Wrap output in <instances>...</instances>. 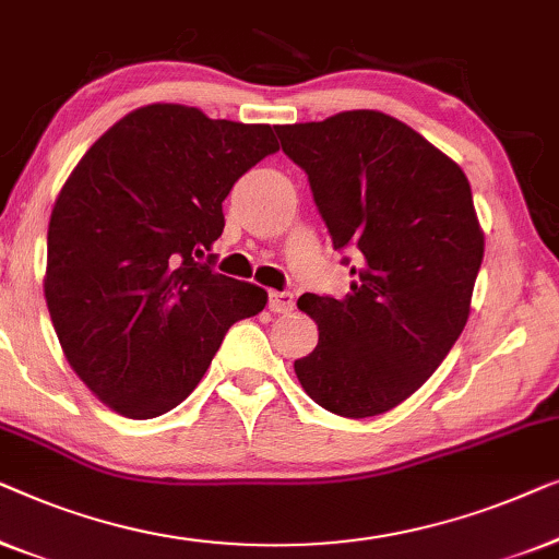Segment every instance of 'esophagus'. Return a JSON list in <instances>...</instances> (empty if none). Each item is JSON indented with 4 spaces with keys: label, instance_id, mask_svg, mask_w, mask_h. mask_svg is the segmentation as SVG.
Returning a JSON list of instances; mask_svg holds the SVG:
<instances>
[{
    "label": "esophagus",
    "instance_id": "34e87169",
    "mask_svg": "<svg viewBox=\"0 0 559 559\" xmlns=\"http://www.w3.org/2000/svg\"><path fill=\"white\" fill-rule=\"evenodd\" d=\"M269 309L273 313H290L294 311V294L290 290H271Z\"/></svg>",
    "mask_w": 559,
    "mask_h": 559
}]
</instances>
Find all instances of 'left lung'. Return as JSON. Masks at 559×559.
<instances>
[{"instance_id":"8db88e82","label":"left lung","mask_w":559,"mask_h":559,"mask_svg":"<svg viewBox=\"0 0 559 559\" xmlns=\"http://www.w3.org/2000/svg\"><path fill=\"white\" fill-rule=\"evenodd\" d=\"M276 133L309 175L334 250L359 263L344 298H298L319 344L294 361L296 377L329 413H388L436 372L468 321L484 261L471 185L451 156L382 111Z\"/></svg>"}]
</instances>
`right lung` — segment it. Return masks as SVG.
<instances>
[{
  "label": "right lung",
  "instance_id": "1",
  "mask_svg": "<svg viewBox=\"0 0 559 559\" xmlns=\"http://www.w3.org/2000/svg\"><path fill=\"white\" fill-rule=\"evenodd\" d=\"M269 123L152 104L116 121L70 171L47 227L45 301L68 365L123 418L169 413L235 321L269 294L198 263L223 200L263 156Z\"/></svg>",
  "mask_w": 559,
  "mask_h": 559
}]
</instances>
